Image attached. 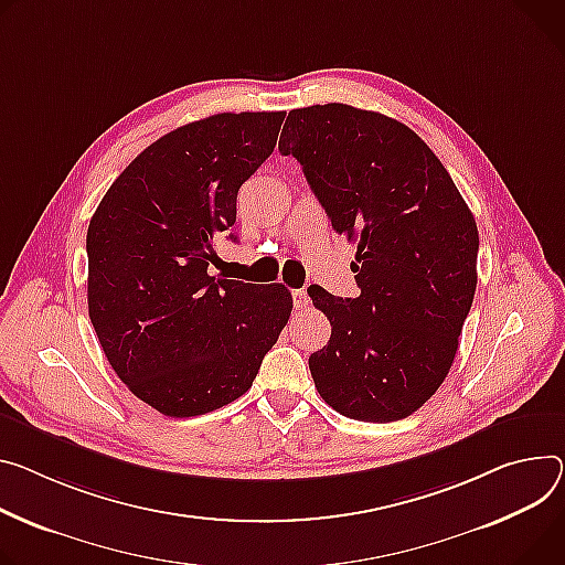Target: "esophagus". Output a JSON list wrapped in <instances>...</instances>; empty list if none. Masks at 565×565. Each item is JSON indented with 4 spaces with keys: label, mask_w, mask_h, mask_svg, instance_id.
Segmentation results:
<instances>
[{
    "label": "esophagus",
    "mask_w": 565,
    "mask_h": 565,
    "mask_svg": "<svg viewBox=\"0 0 565 565\" xmlns=\"http://www.w3.org/2000/svg\"><path fill=\"white\" fill-rule=\"evenodd\" d=\"M292 303H295L297 311H306V309H309L311 299H309V295H306L303 288H299V290H292Z\"/></svg>",
    "instance_id": "34e87169"
}]
</instances>
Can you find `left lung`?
<instances>
[{"label":"left lung","mask_w":565,"mask_h":565,"mask_svg":"<svg viewBox=\"0 0 565 565\" xmlns=\"http://www.w3.org/2000/svg\"><path fill=\"white\" fill-rule=\"evenodd\" d=\"M279 152L355 243L361 295L309 290L331 322L309 358L316 387L349 419H405L455 361L478 284L476 218L428 143L392 117L344 104L290 110Z\"/></svg>","instance_id":"obj_1"}]
</instances>
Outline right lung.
I'll return each instance as SVG.
<instances>
[{
	"label": "right lung",
	"instance_id": "add662e5",
	"mask_svg": "<svg viewBox=\"0 0 565 565\" xmlns=\"http://www.w3.org/2000/svg\"><path fill=\"white\" fill-rule=\"evenodd\" d=\"M286 113H221L152 141L87 227L89 320L128 390L175 419L243 396L292 311L284 284L210 275L241 184Z\"/></svg>",
	"mask_w": 565,
	"mask_h": 565
}]
</instances>
